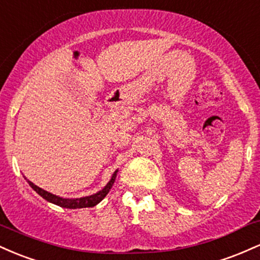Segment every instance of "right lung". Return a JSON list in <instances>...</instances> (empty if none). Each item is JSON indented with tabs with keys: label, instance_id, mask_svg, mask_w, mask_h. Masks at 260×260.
<instances>
[{
	"label": "right lung",
	"instance_id": "add662e5",
	"mask_svg": "<svg viewBox=\"0 0 260 260\" xmlns=\"http://www.w3.org/2000/svg\"><path fill=\"white\" fill-rule=\"evenodd\" d=\"M116 174H117V171H116L115 174H113L111 181H110L109 183H107L106 186H105V188H103V189H101L100 192L95 193V194H92V196L84 197V198H77V199L61 198V197H57V196H55V194H51V193L46 192V190H44L43 188L35 186V184L32 183V182H30V181H28V183L30 184V187L35 190V192L38 193V194H40L44 199H46L47 202L53 203V204L58 205V207L67 208V209L91 208V207H95V205H96L98 203H100L101 201H103V199L106 197L107 193L110 192V189H111V187H112V184H113V182H115V180H116Z\"/></svg>",
	"mask_w": 260,
	"mask_h": 260
}]
</instances>
